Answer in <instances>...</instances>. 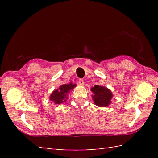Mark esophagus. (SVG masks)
I'll return each instance as SVG.
<instances>
[{
	"label": "esophagus",
	"instance_id": "34e87169",
	"mask_svg": "<svg viewBox=\"0 0 158 158\" xmlns=\"http://www.w3.org/2000/svg\"><path fill=\"white\" fill-rule=\"evenodd\" d=\"M79 85H84V81H83V79H79Z\"/></svg>",
	"mask_w": 158,
	"mask_h": 158
}]
</instances>
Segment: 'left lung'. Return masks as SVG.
Masks as SVG:
<instances>
[{
	"label": "left lung",
	"mask_w": 158,
	"mask_h": 158,
	"mask_svg": "<svg viewBox=\"0 0 158 158\" xmlns=\"http://www.w3.org/2000/svg\"><path fill=\"white\" fill-rule=\"evenodd\" d=\"M91 90L94 93L92 98L96 105L105 107L110 105L113 97V94L110 89L103 86L95 85Z\"/></svg>",
	"instance_id": "8db88e82"
}]
</instances>
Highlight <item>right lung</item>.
<instances>
[{
	"label": "right lung",
	"instance_id": "right-lung-1",
	"mask_svg": "<svg viewBox=\"0 0 158 158\" xmlns=\"http://www.w3.org/2000/svg\"><path fill=\"white\" fill-rule=\"evenodd\" d=\"M76 86L75 84L70 83V84H64L58 89L54 90L50 95L49 99L54 102L56 105H60L63 102H66L67 99V94Z\"/></svg>",
	"mask_w": 158,
	"mask_h": 158
}]
</instances>
